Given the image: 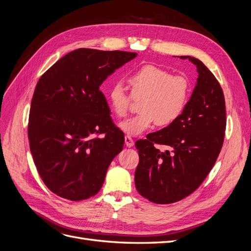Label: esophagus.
<instances>
[{
    "instance_id": "1",
    "label": "esophagus",
    "mask_w": 251,
    "mask_h": 251,
    "mask_svg": "<svg viewBox=\"0 0 251 251\" xmlns=\"http://www.w3.org/2000/svg\"><path fill=\"white\" fill-rule=\"evenodd\" d=\"M125 142H126V148H132V146L134 145L133 138H132L131 136H128V135H126V136L125 137Z\"/></svg>"
}]
</instances>
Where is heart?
Listing matches in <instances>:
<instances>
[{
  "label": "heart",
  "mask_w": 251,
  "mask_h": 251,
  "mask_svg": "<svg viewBox=\"0 0 251 251\" xmlns=\"http://www.w3.org/2000/svg\"><path fill=\"white\" fill-rule=\"evenodd\" d=\"M126 81L131 98L139 100V114L119 125L125 133L139 135L155 124L170 126L181 116L190 97V85L183 75H171L165 68L145 64L129 73ZM131 98L122 83H114L107 92V99L113 113L126 117Z\"/></svg>",
  "instance_id": "1"
}]
</instances>
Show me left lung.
Returning <instances> with one entry per match:
<instances>
[{
    "label": "left lung",
    "mask_w": 251,
    "mask_h": 251,
    "mask_svg": "<svg viewBox=\"0 0 251 251\" xmlns=\"http://www.w3.org/2000/svg\"><path fill=\"white\" fill-rule=\"evenodd\" d=\"M196 65L195 88L181 116L161 131L137 140L139 164L135 186L140 195L154 203H174L201 185L220 153L226 126V100L219 82L201 60ZM157 144L165 146L161 151Z\"/></svg>",
    "instance_id": "left-lung-1"
}]
</instances>
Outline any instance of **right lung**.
<instances>
[{
  "mask_svg": "<svg viewBox=\"0 0 251 251\" xmlns=\"http://www.w3.org/2000/svg\"><path fill=\"white\" fill-rule=\"evenodd\" d=\"M136 53L77 49L43 74L31 101L28 137L43 183L73 201L96 195L123 151L100 85ZM102 136H100V135Z\"/></svg>",
  "mask_w": 251,
  "mask_h": 251,
  "instance_id": "right-lung-1",
  "label": "right lung"
}]
</instances>
